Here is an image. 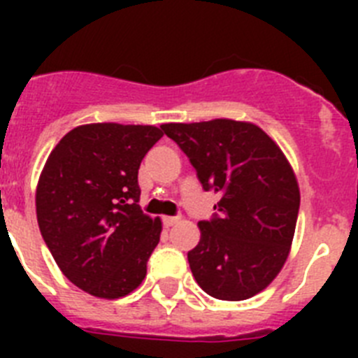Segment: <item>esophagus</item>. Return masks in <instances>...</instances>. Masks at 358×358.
<instances>
[{"mask_svg":"<svg viewBox=\"0 0 358 358\" xmlns=\"http://www.w3.org/2000/svg\"><path fill=\"white\" fill-rule=\"evenodd\" d=\"M179 222V217H163V224L166 227H172Z\"/></svg>","mask_w":358,"mask_h":358,"instance_id":"obj_1","label":"esophagus"}]
</instances>
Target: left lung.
<instances>
[{
  "instance_id": "obj_1",
  "label": "left lung",
  "mask_w": 358,
  "mask_h": 358,
  "mask_svg": "<svg viewBox=\"0 0 358 358\" xmlns=\"http://www.w3.org/2000/svg\"><path fill=\"white\" fill-rule=\"evenodd\" d=\"M161 129L185 152L202 189L220 197L188 251L195 281L224 301L252 297L281 271L296 231L299 188L289 161L252 123L211 120Z\"/></svg>"
}]
</instances>
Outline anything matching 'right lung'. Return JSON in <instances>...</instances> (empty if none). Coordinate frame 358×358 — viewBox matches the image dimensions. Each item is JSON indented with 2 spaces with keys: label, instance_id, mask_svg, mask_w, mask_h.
<instances>
[{
  "label": "right lung",
  "instance_id": "1",
  "mask_svg": "<svg viewBox=\"0 0 358 358\" xmlns=\"http://www.w3.org/2000/svg\"><path fill=\"white\" fill-rule=\"evenodd\" d=\"M161 136L152 125H82L44 164L36 194L41 235L62 274L91 296H127L147 274L161 222L138 204V170Z\"/></svg>",
  "mask_w": 358,
  "mask_h": 358
}]
</instances>
